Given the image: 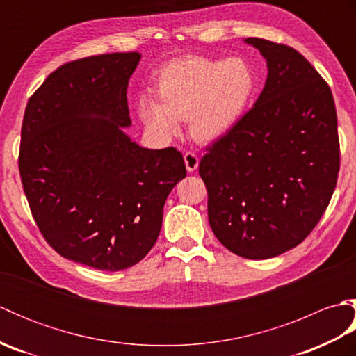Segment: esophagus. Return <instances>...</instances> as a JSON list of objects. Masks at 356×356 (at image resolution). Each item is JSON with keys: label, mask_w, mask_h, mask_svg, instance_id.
<instances>
[{"label": "esophagus", "mask_w": 356, "mask_h": 356, "mask_svg": "<svg viewBox=\"0 0 356 356\" xmlns=\"http://www.w3.org/2000/svg\"><path fill=\"white\" fill-rule=\"evenodd\" d=\"M184 159H185V166H186L188 172H194L195 170H197L199 162H200L197 154H194V153H191V151H188V153L184 156Z\"/></svg>", "instance_id": "obj_1"}]
</instances>
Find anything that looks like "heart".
I'll use <instances>...</instances> for the list:
<instances>
[{
	"label": "heart",
	"mask_w": 356,
	"mask_h": 356,
	"mask_svg": "<svg viewBox=\"0 0 356 356\" xmlns=\"http://www.w3.org/2000/svg\"><path fill=\"white\" fill-rule=\"evenodd\" d=\"M255 90V72L245 58L174 59L157 73L156 99L140 97L139 116L162 136L176 134L177 120L188 119L194 139L216 142L240 122Z\"/></svg>",
	"instance_id": "obj_1"
}]
</instances>
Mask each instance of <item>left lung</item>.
I'll return each mask as SVG.
<instances>
[{"mask_svg":"<svg viewBox=\"0 0 356 356\" xmlns=\"http://www.w3.org/2000/svg\"><path fill=\"white\" fill-rule=\"evenodd\" d=\"M245 42L266 59L254 107L207 148L199 174L218 241L245 259H272L303 241L337 186L339 140L327 82L295 49Z\"/></svg>","mask_w":356,"mask_h":356,"instance_id":"8db88e82","label":"left lung"}]
</instances>
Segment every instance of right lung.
Segmentation results:
<instances>
[{"label": "right lung", "instance_id": "obj_1", "mask_svg": "<svg viewBox=\"0 0 356 356\" xmlns=\"http://www.w3.org/2000/svg\"><path fill=\"white\" fill-rule=\"evenodd\" d=\"M139 61L130 51L61 65L22 120L18 166L38 228L64 259L99 270L127 269L149 252L165 200L186 176L180 151L143 148L124 133Z\"/></svg>", "mask_w": 356, "mask_h": 356}]
</instances>
